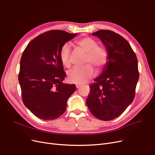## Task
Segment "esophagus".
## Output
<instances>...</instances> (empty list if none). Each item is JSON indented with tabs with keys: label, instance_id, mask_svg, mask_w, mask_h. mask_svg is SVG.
Masks as SVG:
<instances>
[{
	"label": "esophagus",
	"instance_id": "esophagus-1",
	"mask_svg": "<svg viewBox=\"0 0 155 155\" xmlns=\"http://www.w3.org/2000/svg\"><path fill=\"white\" fill-rule=\"evenodd\" d=\"M81 84H76V88H79L80 87H81Z\"/></svg>",
	"mask_w": 155,
	"mask_h": 155
}]
</instances>
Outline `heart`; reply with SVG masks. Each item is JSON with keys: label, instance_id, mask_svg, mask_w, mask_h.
<instances>
[{"label": "heart", "instance_id": "b5f03b06", "mask_svg": "<svg viewBox=\"0 0 155 155\" xmlns=\"http://www.w3.org/2000/svg\"><path fill=\"white\" fill-rule=\"evenodd\" d=\"M75 44L82 51L86 53L84 64L82 68L75 67L68 74V79L71 83L84 84L95 75L94 66L97 71H102L108 64L109 54L107 49L98 46V42L90 37H84L76 40ZM71 50L69 45L65 44L60 51L61 62L65 67H70Z\"/></svg>", "mask_w": 155, "mask_h": 155}]
</instances>
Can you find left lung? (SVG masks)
<instances>
[{
  "label": "left lung",
  "mask_w": 155,
  "mask_h": 155,
  "mask_svg": "<svg viewBox=\"0 0 155 155\" xmlns=\"http://www.w3.org/2000/svg\"><path fill=\"white\" fill-rule=\"evenodd\" d=\"M92 35L103 42L109 59L101 76L90 86L86 102L97 118L109 121L121 115L134 101L139 78L137 58L129 42L113 31L100 30Z\"/></svg>",
  "instance_id": "obj_1"
}]
</instances>
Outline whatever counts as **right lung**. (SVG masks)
<instances>
[{
    "label": "right lung",
    "instance_id": "add662e5",
    "mask_svg": "<svg viewBox=\"0 0 155 155\" xmlns=\"http://www.w3.org/2000/svg\"><path fill=\"white\" fill-rule=\"evenodd\" d=\"M77 34L51 30L37 36L25 49L18 80L23 104L35 116L53 120L66 110L75 84L63 83L66 76L60 58V49Z\"/></svg>",
    "mask_w": 155,
    "mask_h": 155
}]
</instances>
